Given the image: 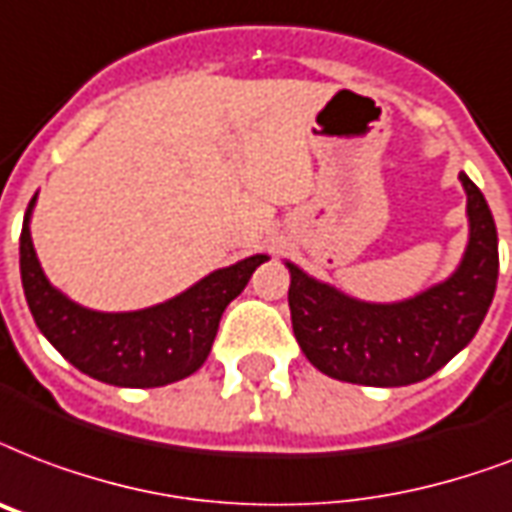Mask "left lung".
Instances as JSON below:
<instances>
[{"label": "left lung", "mask_w": 512, "mask_h": 512, "mask_svg": "<svg viewBox=\"0 0 512 512\" xmlns=\"http://www.w3.org/2000/svg\"><path fill=\"white\" fill-rule=\"evenodd\" d=\"M467 193L470 239L446 282L397 303H368L290 268L292 330L308 362L325 376L362 386H408L438 373L473 341L497 290V225L483 193Z\"/></svg>", "instance_id": "1"}]
</instances>
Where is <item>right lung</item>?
Here are the masks:
<instances>
[{
    "label": "right lung",
    "mask_w": 512,
    "mask_h": 512,
    "mask_svg": "<svg viewBox=\"0 0 512 512\" xmlns=\"http://www.w3.org/2000/svg\"><path fill=\"white\" fill-rule=\"evenodd\" d=\"M29 201L21 230V282L29 311L61 357L85 376L112 386L150 389L182 381L201 368L212 351L222 311L268 255L217 268L171 300L139 311H93L48 282L31 244Z\"/></svg>",
    "instance_id": "obj_1"
}]
</instances>
